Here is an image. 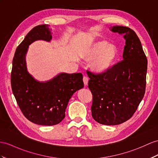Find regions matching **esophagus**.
Instances as JSON below:
<instances>
[{
    "mask_svg": "<svg viewBox=\"0 0 158 158\" xmlns=\"http://www.w3.org/2000/svg\"><path fill=\"white\" fill-rule=\"evenodd\" d=\"M83 82H84V85L86 86L88 84V77H86V76L83 77Z\"/></svg>",
    "mask_w": 158,
    "mask_h": 158,
    "instance_id": "34e87169",
    "label": "esophagus"
}]
</instances>
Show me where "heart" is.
I'll return each instance as SVG.
<instances>
[{
  "label": "heart",
  "instance_id": "obj_1",
  "mask_svg": "<svg viewBox=\"0 0 158 158\" xmlns=\"http://www.w3.org/2000/svg\"><path fill=\"white\" fill-rule=\"evenodd\" d=\"M117 56V49L114 45L108 44L105 41H99L90 45L84 52L83 57L91 60V68L94 72L101 74L112 66Z\"/></svg>",
  "mask_w": 158,
  "mask_h": 158
}]
</instances>
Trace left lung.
Listing matches in <instances>:
<instances>
[{
    "label": "left lung",
    "mask_w": 158,
    "mask_h": 158,
    "mask_svg": "<svg viewBox=\"0 0 158 158\" xmlns=\"http://www.w3.org/2000/svg\"><path fill=\"white\" fill-rule=\"evenodd\" d=\"M110 31L124 35L123 60L104 73L87 70V74L92 94V117L101 124L116 125L133 116L144 97L148 60L133 30L114 26Z\"/></svg>",
    "instance_id": "8db88e82"
}]
</instances>
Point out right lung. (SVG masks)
<instances>
[{
	"label": "right lung",
	"instance_id": "1",
	"mask_svg": "<svg viewBox=\"0 0 158 158\" xmlns=\"http://www.w3.org/2000/svg\"><path fill=\"white\" fill-rule=\"evenodd\" d=\"M48 25L35 27L17 47L13 60L10 82L13 93L24 116L40 125H55L65 117L72 94L84 87L81 73H61L47 82H39L27 70L25 55L37 40L50 41Z\"/></svg>",
	"mask_w": 158,
	"mask_h": 158
}]
</instances>
